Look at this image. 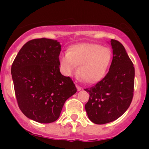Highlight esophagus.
<instances>
[{"label": "esophagus", "instance_id": "1", "mask_svg": "<svg viewBox=\"0 0 149 149\" xmlns=\"http://www.w3.org/2000/svg\"><path fill=\"white\" fill-rule=\"evenodd\" d=\"M76 87H77V90H78V91H80L81 89V87L80 86H79L78 84H76Z\"/></svg>", "mask_w": 149, "mask_h": 149}]
</instances>
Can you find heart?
Segmentation results:
<instances>
[{"instance_id": "b5f03b06", "label": "heart", "mask_w": 149, "mask_h": 149, "mask_svg": "<svg viewBox=\"0 0 149 149\" xmlns=\"http://www.w3.org/2000/svg\"><path fill=\"white\" fill-rule=\"evenodd\" d=\"M112 58L111 50L95 43H81L72 46L62 54L60 63L63 73L71 76L76 72L87 84L100 81L106 74Z\"/></svg>"}]
</instances>
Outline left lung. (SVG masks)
<instances>
[{
	"label": "left lung",
	"mask_w": 149,
	"mask_h": 149,
	"mask_svg": "<svg viewBox=\"0 0 149 149\" xmlns=\"http://www.w3.org/2000/svg\"><path fill=\"white\" fill-rule=\"evenodd\" d=\"M113 60L109 72L95 85L84 89L89 94L85 104L88 117L98 125L115 121L127 110L134 97V67L124 46L111 39Z\"/></svg>",
	"instance_id": "1"
}]
</instances>
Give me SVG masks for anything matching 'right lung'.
<instances>
[{
  "instance_id": "add662e5",
  "label": "right lung",
  "mask_w": 149,
  "mask_h": 149,
  "mask_svg": "<svg viewBox=\"0 0 149 149\" xmlns=\"http://www.w3.org/2000/svg\"><path fill=\"white\" fill-rule=\"evenodd\" d=\"M60 51L57 41L32 39L24 45L12 65L18 107L39 123L55 122L65 101L77 92L72 78L60 73Z\"/></svg>"
}]
</instances>
